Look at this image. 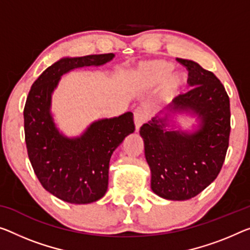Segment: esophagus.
<instances>
[{
    "instance_id": "obj_1",
    "label": "esophagus",
    "mask_w": 250,
    "mask_h": 250,
    "mask_svg": "<svg viewBox=\"0 0 250 250\" xmlns=\"http://www.w3.org/2000/svg\"><path fill=\"white\" fill-rule=\"evenodd\" d=\"M147 118V113L145 112V109L141 108V107H137V108L134 110V122H135V128L136 130L140 129L142 125L144 124L145 121Z\"/></svg>"
}]
</instances>
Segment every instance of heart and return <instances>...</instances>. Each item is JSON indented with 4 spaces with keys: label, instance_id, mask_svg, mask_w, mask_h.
Segmentation results:
<instances>
[{
    "label": "heart",
    "instance_id": "1",
    "mask_svg": "<svg viewBox=\"0 0 250 250\" xmlns=\"http://www.w3.org/2000/svg\"><path fill=\"white\" fill-rule=\"evenodd\" d=\"M171 69L172 66L167 61L153 60L141 64L138 68V76L149 83H157L167 77L164 83L165 90L168 93H173L181 87L183 83V76L178 72L168 74Z\"/></svg>",
    "mask_w": 250,
    "mask_h": 250
}]
</instances>
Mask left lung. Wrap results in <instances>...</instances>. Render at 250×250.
<instances>
[{"label": "left lung", "mask_w": 250, "mask_h": 250, "mask_svg": "<svg viewBox=\"0 0 250 250\" xmlns=\"http://www.w3.org/2000/svg\"><path fill=\"white\" fill-rule=\"evenodd\" d=\"M189 71L191 88L165 107V117H153L140 129L145 157L151 168V188L167 200H188L214 181L227 154L230 135V102L216 76L192 60L176 58ZM197 114L194 132L167 131L166 113Z\"/></svg>", "instance_id": "8db88e82"}]
</instances>
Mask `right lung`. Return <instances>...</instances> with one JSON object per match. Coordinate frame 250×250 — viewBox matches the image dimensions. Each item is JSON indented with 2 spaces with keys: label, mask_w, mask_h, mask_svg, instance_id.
I'll return each mask as SVG.
<instances>
[{
  "label": "right lung",
  "mask_w": 250,
  "mask_h": 250,
  "mask_svg": "<svg viewBox=\"0 0 250 250\" xmlns=\"http://www.w3.org/2000/svg\"><path fill=\"white\" fill-rule=\"evenodd\" d=\"M114 53L62 58L48 67L33 83L26 98L24 134L29 160L42 187L61 200L85 205L99 200L108 187L113 152L135 130L133 114L94 122L78 137L69 138L56 127L51 95L61 76L70 70L102 66Z\"/></svg>",
  "instance_id": "add662e5"
}]
</instances>
